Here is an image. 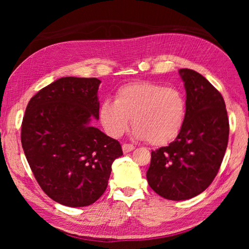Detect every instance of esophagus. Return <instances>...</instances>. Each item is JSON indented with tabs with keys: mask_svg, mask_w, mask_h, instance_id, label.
I'll list each match as a JSON object with an SVG mask.
<instances>
[{
	"mask_svg": "<svg viewBox=\"0 0 249 249\" xmlns=\"http://www.w3.org/2000/svg\"><path fill=\"white\" fill-rule=\"evenodd\" d=\"M122 148H123V151L126 154V153H129V151L134 150L135 146L132 145V144H123V145H122Z\"/></svg>",
	"mask_w": 249,
	"mask_h": 249,
	"instance_id": "1",
	"label": "esophagus"
}]
</instances>
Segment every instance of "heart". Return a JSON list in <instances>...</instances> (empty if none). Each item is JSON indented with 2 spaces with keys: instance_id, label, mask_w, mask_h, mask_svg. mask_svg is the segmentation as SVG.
Wrapping results in <instances>:
<instances>
[{
  "instance_id": "heart-1",
  "label": "heart",
  "mask_w": 249,
  "mask_h": 249,
  "mask_svg": "<svg viewBox=\"0 0 249 249\" xmlns=\"http://www.w3.org/2000/svg\"><path fill=\"white\" fill-rule=\"evenodd\" d=\"M130 117L135 137L155 146L166 145L182 129L185 101L177 88L150 81L130 82L116 90L114 102H101L99 119L108 136L119 138L127 130Z\"/></svg>"
}]
</instances>
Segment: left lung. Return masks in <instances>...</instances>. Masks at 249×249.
Returning a JSON list of instances; mask_svg holds the SVG:
<instances>
[{"label": "left lung", "instance_id": "left-lung-1", "mask_svg": "<svg viewBox=\"0 0 249 249\" xmlns=\"http://www.w3.org/2000/svg\"><path fill=\"white\" fill-rule=\"evenodd\" d=\"M184 82L185 119L176 140L151 151L147 181L168 200H188L215 178L229 142L230 124L222 94L203 75L180 69Z\"/></svg>", "mask_w": 249, "mask_h": 249}]
</instances>
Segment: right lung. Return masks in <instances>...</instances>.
Instances as JSON below:
<instances>
[{
  "label": "right lung",
  "mask_w": 249,
  "mask_h": 249,
  "mask_svg": "<svg viewBox=\"0 0 249 249\" xmlns=\"http://www.w3.org/2000/svg\"><path fill=\"white\" fill-rule=\"evenodd\" d=\"M96 78L66 77L33 96L20 141L37 182L50 199L71 208L87 206L107 190L121 144L90 125L99 119Z\"/></svg>",
  "instance_id": "add662e5"
}]
</instances>
